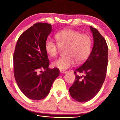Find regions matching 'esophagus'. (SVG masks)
Listing matches in <instances>:
<instances>
[{"label": "esophagus", "mask_w": 120, "mask_h": 120, "mask_svg": "<svg viewBox=\"0 0 120 120\" xmlns=\"http://www.w3.org/2000/svg\"><path fill=\"white\" fill-rule=\"evenodd\" d=\"M68 71L66 70H60V73L61 74H66Z\"/></svg>", "instance_id": "34e87169"}]
</instances>
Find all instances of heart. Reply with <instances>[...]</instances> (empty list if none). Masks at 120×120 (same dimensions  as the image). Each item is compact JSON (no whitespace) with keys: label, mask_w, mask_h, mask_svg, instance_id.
Instances as JSON below:
<instances>
[{"label":"heart","mask_w":120,"mask_h":120,"mask_svg":"<svg viewBox=\"0 0 120 120\" xmlns=\"http://www.w3.org/2000/svg\"><path fill=\"white\" fill-rule=\"evenodd\" d=\"M57 44L50 39H48L45 43V49L47 54L51 57L58 55L60 48H66V56L58 59L52 63V66L65 70L74 64L75 61L81 63L88 57L92 49V40L86 34L72 30L62 31L56 35Z\"/></svg>","instance_id":"heart-1"}]
</instances>
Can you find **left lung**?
Here are the masks:
<instances>
[{
	"mask_svg": "<svg viewBox=\"0 0 120 120\" xmlns=\"http://www.w3.org/2000/svg\"><path fill=\"white\" fill-rule=\"evenodd\" d=\"M94 44L90 55L75 70V80L69 88L71 96L79 102H86L99 92L104 82L108 62V47L104 38L96 28L89 26Z\"/></svg>",
	"mask_w": 120,
	"mask_h": 120,
	"instance_id": "8db88e82",
	"label": "left lung"
}]
</instances>
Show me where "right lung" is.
Returning <instances> with one entry per match:
<instances>
[{
	"label": "right lung",
	"mask_w": 120,
	"mask_h": 120,
	"mask_svg": "<svg viewBox=\"0 0 120 120\" xmlns=\"http://www.w3.org/2000/svg\"><path fill=\"white\" fill-rule=\"evenodd\" d=\"M52 31L51 24L36 23L21 34L16 43L13 56L14 77L20 90L31 99L45 98L60 74L58 68H49L45 43ZM42 69L43 72L40 71ZM39 71L42 72L40 74Z\"/></svg>",
	"instance_id": "1"
}]
</instances>
